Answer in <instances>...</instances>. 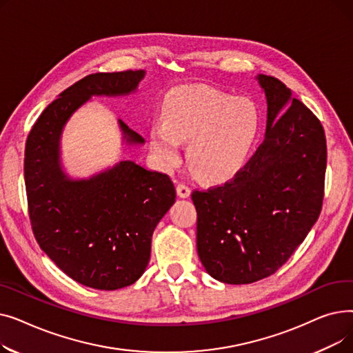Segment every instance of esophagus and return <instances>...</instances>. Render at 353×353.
Returning <instances> with one entry per match:
<instances>
[{"label": "esophagus", "mask_w": 353, "mask_h": 353, "mask_svg": "<svg viewBox=\"0 0 353 353\" xmlns=\"http://www.w3.org/2000/svg\"><path fill=\"white\" fill-rule=\"evenodd\" d=\"M176 190H177V196L181 197V199H188L190 196V193H192L190 188L186 186V184H183V183L177 184V189Z\"/></svg>", "instance_id": "esophagus-1"}]
</instances>
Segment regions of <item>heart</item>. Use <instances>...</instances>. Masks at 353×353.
<instances>
[{"instance_id": "heart-1", "label": "heart", "mask_w": 353, "mask_h": 353, "mask_svg": "<svg viewBox=\"0 0 353 353\" xmlns=\"http://www.w3.org/2000/svg\"><path fill=\"white\" fill-rule=\"evenodd\" d=\"M259 130L261 114L252 100L210 87H186L167 99L164 120H154L148 134L163 169H174L181 160V141H189L188 159L194 173L219 183L245 165Z\"/></svg>"}]
</instances>
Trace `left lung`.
<instances>
[{
    "label": "left lung",
    "mask_w": 353,
    "mask_h": 353,
    "mask_svg": "<svg viewBox=\"0 0 353 353\" xmlns=\"http://www.w3.org/2000/svg\"><path fill=\"white\" fill-rule=\"evenodd\" d=\"M268 103L266 139L242 172L194 190L197 253L216 281L253 283L273 274L322 210L326 139L321 121L274 77H256Z\"/></svg>",
    "instance_id": "1"
}]
</instances>
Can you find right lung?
Segmentation results:
<instances>
[{"label":"right lung","mask_w":353,"mask_h":353,"mask_svg":"<svg viewBox=\"0 0 353 353\" xmlns=\"http://www.w3.org/2000/svg\"><path fill=\"white\" fill-rule=\"evenodd\" d=\"M144 70L97 72L64 90L32 125L26 144L24 177L30 219L40 248L72 281L99 290L133 285L150 261L152 236L176 201L163 173L132 160L90 177H70L61 161V136L91 97L137 91ZM125 145L144 139L120 119Z\"/></svg>","instance_id":"1"}]
</instances>
